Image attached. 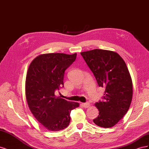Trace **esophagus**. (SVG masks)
<instances>
[{"label": "esophagus", "instance_id": "obj_1", "mask_svg": "<svg viewBox=\"0 0 149 149\" xmlns=\"http://www.w3.org/2000/svg\"><path fill=\"white\" fill-rule=\"evenodd\" d=\"M83 106L85 108H88L90 106V104L89 102H86V103H83Z\"/></svg>", "mask_w": 149, "mask_h": 149}]
</instances>
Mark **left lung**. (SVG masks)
<instances>
[{
  "mask_svg": "<svg viewBox=\"0 0 149 149\" xmlns=\"http://www.w3.org/2000/svg\"><path fill=\"white\" fill-rule=\"evenodd\" d=\"M81 55L96 79L104 88L103 101L95 103L100 112L93 119L100 127H113L128 111L132 99L131 76L125 61L116 52L94 49Z\"/></svg>",
  "mask_w": 149,
  "mask_h": 149,
  "instance_id": "left-lung-1",
  "label": "left lung"
}]
</instances>
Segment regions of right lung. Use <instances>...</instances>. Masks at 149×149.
Wrapping results in <instances>:
<instances>
[{"mask_svg": "<svg viewBox=\"0 0 149 149\" xmlns=\"http://www.w3.org/2000/svg\"><path fill=\"white\" fill-rule=\"evenodd\" d=\"M77 54L47 53L31 61L25 81V96L35 119L50 131L66 128L71 110L79 103L56 96L55 92L63 87L65 70L75 61Z\"/></svg>", "mask_w": 149, "mask_h": 149, "instance_id": "1", "label": "right lung"}]
</instances>
